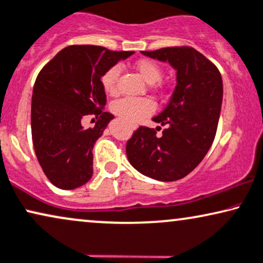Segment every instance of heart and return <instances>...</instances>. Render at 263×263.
Listing matches in <instances>:
<instances>
[{
	"mask_svg": "<svg viewBox=\"0 0 263 263\" xmlns=\"http://www.w3.org/2000/svg\"><path fill=\"white\" fill-rule=\"evenodd\" d=\"M136 68H137L139 74L143 76V79L151 85L160 81L162 75H164L161 65H159L154 61H151V59H142V61L137 62ZM119 75H120V66L119 65H112L103 74L101 81L105 92L110 93V95H114L116 92ZM111 108L116 115L120 116L125 121L131 122V124L142 120L145 116L151 115L154 110V105L149 99L132 97L119 99V101L112 103Z\"/></svg>",
	"mask_w": 263,
	"mask_h": 263,
	"instance_id": "obj_1",
	"label": "heart"
}]
</instances>
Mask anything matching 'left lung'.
Wrapping results in <instances>:
<instances>
[{"label": "left lung", "instance_id": "obj_1", "mask_svg": "<svg viewBox=\"0 0 263 263\" xmlns=\"http://www.w3.org/2000/svg\"><path fill=\"white\" fill-rule=\"evenodd\" d=\"M142 53L170 63L177 70V86L166 108L153 119L167 126L162 136L139 126L126 143V154L141 174L176 181L200 164L214 142L223 97L222 76L214 63L188 46Z\"/></svg>", "mask_w": 263, "mask_h": 263}]
</instances>
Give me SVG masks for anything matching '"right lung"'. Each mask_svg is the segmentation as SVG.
Segmentation results:
<instances>
[{
  "mask_svg": "<svg viewBox=\"0 0 263 263\" xmlns=\"http://www.w3.org/2000/svg\"><path fill=\"white\" fill-rule=\"evenodd\" d=\"M134 53L72 45L39 72L31 99L32 144L42 171L57 188L74 189L91 179L93 145L114 118L102 109L107 96L101 78ZM87 116L98 119L95 128L82 126Z\"/></svg>",
  "mask_w": 263,
  "mask_h": 263,
  "instance_id": "1",
  "label": "right lung"
}]
</instances>
